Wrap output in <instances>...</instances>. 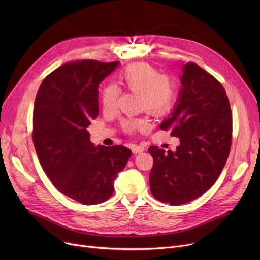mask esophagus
Returning a JSON list of instances; mask_svg holds the SVG:
<instances>
[{
	"label": "esophagus",
	"mask_w": 260,
	"mask_h": 260,
	"mask_svg": "<svg viewBox=\"0 0 260 260\" xmlns=\"http://www.w3.org/2000/svg\"><path fill=\"white\" fill-rule=\"evenodd\" d=\"M132 151L134 154H140L144 151V147L141 146V145H137V144H134L132 146Z\"/></svg>",
	"instance_id": "34e87169"
}]
</instances>
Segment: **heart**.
I'll use <instances>...</instances> for the list:
<instances>
[{
	"mask_svg": "<svg viewBox=\"0 0 260 260\" xmlns=\"http://www.w3.org/2000/svg\"><path fill=\"white\" fill-rule=\"evenodd\" d=\"M122 85L128 90L139 94L140 107L151 115L160 116L171 108L175 86L173 80L146 63H137L126 67L119 75ZM119 89L114 84H108L103 88L101 101L104 111H114L117 106ZM122 129L126 134L136 131H145L148 123L144 119H124L121 122Z\"/></svg>",
	"mask_w": 260,
	"mask_h": 260,
	"instance_id": "b5f03b06",
	"label": "heart"
}]
</instances>
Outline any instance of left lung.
<instances>
[{
    "label": "left lung",
    "instance_id": "left-lung-1",
    "mask_svg": "<svg viewBox=\"0 0 260 260\" xmlns=\"http://www.w3.org/2000/svg\"><path fill=\"white\" fill-rule=\"evenodd\" d=\"M182 88L171 116L160 124L180 139L176 152L153 145V196L179 206L207 192L219 177L232 144V112L221 83L199 65L182 67Z\"/></svg>",
    "mask_w": 260,
    "mask_h": 260
}]
</instances>
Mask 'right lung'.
Segmentation results:
<instances>
[{
  "instance_id": "1",
  "label": "right lung",
  "mask_w": 260,
  "mask_h": 260,
  "mask_svg": "<svg viewBox=\"0 0 260 260\" xmlns=\"http://www.w3.org/2000/svg\"><path fill=\"white\" fill-rule=\"evenodd\" d=\"M118 64L67 62L43 80L35 100L32 140L41 167L60 193L86 206L113 195L132 156L123 145L94 146L86 129L99 115V84Z\"/></svg>"
}]
</instances>
